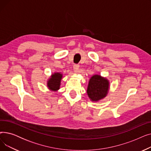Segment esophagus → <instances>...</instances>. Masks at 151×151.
<instances>
[{"label":"esophagus","mask_w":151,"mask_h":151,"mask_svg":"<svg viewBox=\"0 0 151 151\" xmlns=\"http://www.w3.org/2000/svg\"><path fill=\"white\" fill-rule=\"evenodd\" d=\"M79 67H80V65L78 64H74L73 65V69L75 70V72L77 73L78 70H79Z\"/></svg>","instance_id":"esophagus-1"}]
</instances>
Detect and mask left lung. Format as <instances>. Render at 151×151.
<instances>
[{
  "mask_svg": "<svg viewBox=\"0 0 151 151\" xmlns=\"http://www.w3.org/2000/svg\"><path fill=\"white\" fill-rule=\"evenodd\" d=\"M108 88L109 83L106 79L96 75L91 78L87 92L92 101H98L106 96Z\"/></svg>",
  "mask_w": 151,
  "mask_h": 151,
  "instance_id": "1",
  "label": "left lung"
}]
</instances>
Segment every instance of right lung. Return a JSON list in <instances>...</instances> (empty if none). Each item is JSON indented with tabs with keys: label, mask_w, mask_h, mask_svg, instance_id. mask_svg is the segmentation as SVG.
I'll list each match as a JSON object with an SVG mask.
<instances>
[{
	"label": "right lung",
	"mask_w": 151,
	"mask_h": 151,
	"mask_svg": "<svg viewBox=\"0 0 151 151\" xmlns=\"http://www.w3.org/2000/svg\"><path fill=\"white\" fill-rule=\"evenodd\" d=\"M61 79L62 74H60L59 73H55L53 74L48 81V83H47L48 88L54 91L58 90L60 87Z\"/></svg>",
	"instance_id": "add662e5"
}]
</instances>
